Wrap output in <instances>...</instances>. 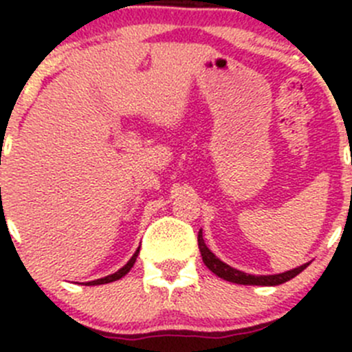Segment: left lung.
<instances>
[{
  "instance_id": "left-lung-1",
  "label": "left lung",
  "mask_w": 352,
  "mask_h": 352,
  "mask_svg": "<svg viewBox=\"0 0 352 352\" xmlns=\"http://www.w3.org/2000/svg\"><path fill=\"white\" fill-rule=\"evenodd\" d=\"M197 243H199V250H201V255H202V262L208 265L209 271L214 272L218 278L225 279V281H230V283H236V285L278 286V285H283V283L289 281V279H293L294 276H298L301 271H305V269L310 265V262H308V264L300 265V267H294V269H291V271L281 272V274L254 276V274H247V272H243V271H239V269L232 267V265H228V264H225L223 261H219V258L216 257L211 250H209L208 245H206L204 239H202V230L199 232V235H197Z\"/></svg>"
}]
</instances>
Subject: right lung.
Here are the masks:
<instances>
[{"label":"right lung","instance_id":"right-lung-1","mask_svg":"<svg viewBox=\"0 0 352 352\" xmlns=\"http://www.w3.org/2000/svg\"><path fill=\"white\" fill-rule=\"evenodd\" d=\"M138 254H140V247H138V250L134 252L133 254V257L129 258V261H127V264L126 265H122V267L119 269V271L117 272H113V274H109V276H105V278H100V279H95V281H88L87 283V286H97V285H107V283H112V281H117V279H120V278H124V276L127 274V272L131 271V267H133L134 265V262H136V257H138Z\"/></svg>","mask_w":352,"mask_h":352}]
</instances>
